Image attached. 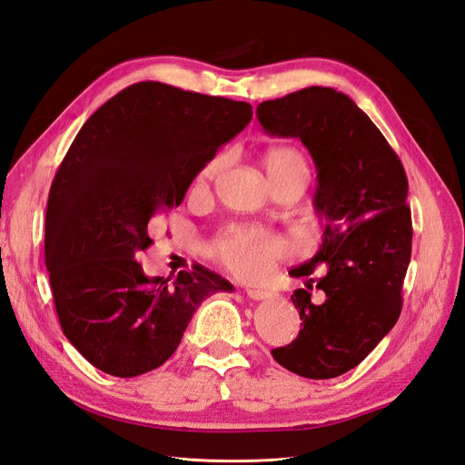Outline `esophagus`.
<instances>
[{
  "label": "esophagus",
  "mask_w": 465,
  "mask_h": 465,
  "mask_svg": "<svg viewBox=\"0 0 465 465\" xmlns=\"http://www.w3.org/2000/svg\"><path fill=\"white\" fill-rule=\"evenodd\" d=\"M246 294H248L252 301H267V299H272V292H267L263 289H256V287L246 289Z\"/></svg>",
  "instance_id": "obj_1"
}]
</instances>
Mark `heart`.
Instances as JSON below:
<instances>
[{"mask_svg":"<svg viewBox=\"0 0 465 465\" xmlns=\"http://www.w3.org/2000/svg\"><path fill=\"white\" fill-rule=\"evenodd\" d=\"M224 164L223 157L211 161L202 173V178H213ZM263 166L267 178L283 174L308 176L306 161L292 147H273L265 153ZM287 254V242L275 232L256 227V224H236L224 231L213 244V256L238 277H260L270 270L272 263Z\"/></svg>","mask_w":465,"mask_h":465,"instance_id":"heart-1","label":"heart"}]
</instances>
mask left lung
Listing matches in <instances>:
<instances>
[{"label":"left lung","instance_id":"obj_1","mask_svg":"<svg viewBox=\"0 0 465 465\" xmlns=\"http://www.w3.org/2000/svg\"><path fill=\"white\" fill-rule=\"evenodd\" d=\"M256 116L265 134L297 137L311 153L314 209L326 223L316 254L289 272L306 277V289L291 294L302 330L272 355L299 376L335 378L355 369L400 318L413 236L407 176L372 120L335 89L308 87L265 101ZM322 262L327 275L317 288L327 297L314 305L307 277Z\"/></svg>","mask_w":465,"mask_h":465}]
</instances>
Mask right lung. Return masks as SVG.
<instances>
[{"mask_svg":"<svg viewBox=\"0 0 465 465\" xmlns=\"http://www.w3.org/2000/svg\"><path fill=\"white\" fill-rule=\"evenodd\" d=\"M250 120L248 103L143 81L83 124L50 188L45 258L62 330L98 371L132 378L161 367L202 301L232 292L198 263L147 277L135 254L153 242L149 221L180 205Z\"/></svg>","mask_w":465,"mask_h":465,"instance_id":"1","label":"right lung"}]
</instances>
